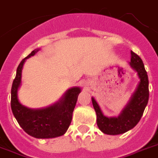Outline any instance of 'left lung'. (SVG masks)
I'll return each mask as SVG.
<instances>
[{
    "instance_id": "left-lung-1",
    "label": "left lung",
    "mask_w": 158,
    "mask_h": 158,
    "mask_svg": "<svg viewBox=\"0 0 158 158\" xmlns=\"http://www.w3.org/2000/svg\"><path fill=\"white\" fill-rule=\"evenodd\" d=\"M130 66L136 70L140 82L130 102L118 117L108 118L102 114L98 104L92 98L93 105L97 114V124L102 132L110 135H120L131 130L142 117L148 102V78L142 59L131 51Z\"/></svg>"
}]
</instances>
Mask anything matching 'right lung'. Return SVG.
Wrapping results in <instances>:
<instances>
[{"instance_id": "right-lung-1", "label": "right lung", "mask_w": 158, "mask_h": 158, "mask_svg": "<svg viewBox=\"0 0 158 158\" xmlns=\"http://www.w3.org/2000/svg\"><path fill=\"white\" fill-rule=\"evenodd\" d=\"M38 51H33L19 64L11 88V109L19 125L31 136L38 139L58 137L66 132L71 123L73 110L81 89L77 87L69 89L59 102L44 109L33 110L21 105L17 97V90L20 85L23 64L27 58Z\"/></svg>"}]
</instances>
